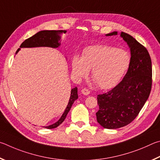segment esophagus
<instances>
[{
	"instance_id": "obj_1",
	"label": "esophagus",
	"mask_w": 160,
	"mask_h": 160,
	"mask_svg": "<svg viewBox=\"0 0 160 160\" xmlns=\"http://www.w3.org/2000/svg\"><path fill=\"white\" fill-rule=\"evenodd\" d=\"M82 93L83 94V95H88L89 93H90V91L88 90V88H83L82 90Z\"/></svg>"
}]
</instances>
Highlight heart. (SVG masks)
<instances>
[{
  "label": "heart",
  "instance_id": "1",
  "mask_svg": "<svg viewBox=\"0 0 160 160\" xmlns=\"http://www.w3.org/2000/svg\"><path fill=\"white\" fill-rule=\"evenodd\" d=\"M131 63L129 53L124 49L108 45L89 46L82 58L74 55L72 72L77 77H85L92 69V78L100 88L113 87L127 71Z\"/></svg>",
  "mask_w": 160,
  "mask_h": 160
}]
</instances>
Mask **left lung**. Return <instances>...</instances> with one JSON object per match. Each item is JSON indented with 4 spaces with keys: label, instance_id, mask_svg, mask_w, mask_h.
<instances>
[{
    "label": "left lung",
    "instance_id": "8db88e82",
    "mask_svg": "<svg viewBox=\"0 0 160 160\" xmlns=\"http://www.w3.org/2000/svg\"><path fill=\"white\" fill-rule=\"evenodd\" d=\"M117 32L107 36L117 35ZM121 36L131 48V63L123 79L108 93L98 95L97 122L116 129L129 124L138 116L152 88V61L146 48L125 32Z\"/></svg>",
    "mask_w": 160,
    "mask_h": 160
}]
</instances>
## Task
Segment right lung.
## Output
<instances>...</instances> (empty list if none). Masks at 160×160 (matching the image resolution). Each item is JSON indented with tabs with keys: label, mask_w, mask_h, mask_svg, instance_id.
Listing matches in <instances>:
<instances>
[{
	"label": "right lung",
	"mask_w": 160,
	"mask_h": 160,
	"mask_svg": "<svg viewBox=\"0 0 160 160\" xmlns=\"http://www.w3.org/2000/svg\"><path fill=\"white\" fill-rule=\"evenodd\" d=\"M67 31L65 30H44L41 31L36 34L32 36V37L27 38L23 43L21 44V48H32V47H40V46H48L52 48H58L60 46L61 42V35L63 33H65ZM19 50V48L17 50L18 52ZM78 98L77 93V88L74 87L72 89L71 96H70L69 101L67 107L64 111L62 116L58 121L52 125L48 127H46L47 128H55L60 125L62 123L65 119L67 114H68L69 111L71 109L73 103Z\"/></svg>",
	"instance_id": "obj_1"
}]
</instances>
